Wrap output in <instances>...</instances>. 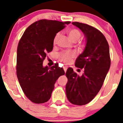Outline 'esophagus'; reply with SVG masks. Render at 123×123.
I'll use <instances>...</instances> for the list:
<instances>
[{
    "label": "esophagus",
    "mask_w": 123,
    "mask_h": 123,
    "mask_svg": "<svg viewBox=\"0 0 123 123\" xmlns=\"http://www.w3.org/2000/svg\"><path fill=\"white\" fill-rule=\"evenodd\" d=\"M63 68H64V71H65V73H66L67 69V67H63Z\"/></svg>",
    "instance_id": "obj_1"
}]
</instances>
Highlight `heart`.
<instances>
[{"label":"heart","mask_w":123,"mask_h":123,"mask_svg":"<svg viewBox=\"0 0 123 123\" xmlns=\"http://www.w3.org/2000/svg\"><path fill=\"white\" fill-rule=\"evenodd\" d=\"M68 34L69 37L73 41V42H77L80 40L81 37V33L79 30L77 28H71L69 29L68 31ZM61 36V33H58L55 35L54 38V44H56L58 42V40ZM75 56L74 52H63L58 55V59L61 62L64 63H69L73 58H74Z\"/></svg>","instance_id":"obj_1"}]
</instances>
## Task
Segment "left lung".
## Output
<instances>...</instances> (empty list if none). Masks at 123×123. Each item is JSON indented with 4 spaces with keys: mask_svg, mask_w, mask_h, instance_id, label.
Returning a JSON list of instances; mask_svg holds the SVG:
<instances>
[{
    "mask_svg": "<svg viewBox=\"0 0 123 123\" xmlns=\"http://www.w3.org/2000/svg\"><path fill=\"white\" fill-rule=\"evenodd\" d=\"M85 34L86 46L75 65L84 69L79 76L69 67L66 72L67 97L71 104L83 105L96 96L102 86L111 65L109 44L104 34L95 27L79 22L72 23Z\"/></svg>",
    "mask_w": 123,
    "mask_h": 123,
    "instance_id": "1",
    "label": "left lung"
}]
</instances>
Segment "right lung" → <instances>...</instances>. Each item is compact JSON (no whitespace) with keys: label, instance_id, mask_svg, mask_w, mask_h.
<instances>
[{"label":"right lung","instance_id":"right-lung-1","mask_svg":"<svg viewBox=\"0 0 123 123\" xmlns=\"http://www.w3.org/2000/svg\"><path fill=\"white\" fill-rule=\"evenodd\" d=\"M70 21L40 19L24 33L17 48V75L27 98L35 104L46 102L51 97L57 79L65 74L58 64L49 68L43 62L53 49L54 38Z\"/></svg>","mask_w":123,"mask_h":123}]
</instances>
